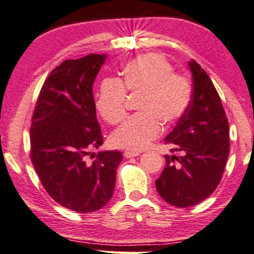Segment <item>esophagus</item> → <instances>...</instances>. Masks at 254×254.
Instances as JSON below:
<instances>
[{
  "instance_id": "1",
  "label": "esophagus",
  "mask_w": 254,
  "mask_h": 254,
  "mask_svg": "<svg viewBox=\"0 0 254 254\" xmlns=\"http://www.w3.org/2000/svg\"><path fill=\"white\" fill-rule=\"evenodd\" d=\"M140 155L139 152H134V151H125L124 152V156L125 158H133V156H137Z\"/></svg>"
}]
</instances>
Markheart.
Listing matches in <instances>:
<instances>
[{
	"label": "heart",
	"mask_w": 254,
	"mask_h": 254,
	"mask_svg": "<svg viewBox=\"0 0 254 254\" xmlns=\"http://www.w3.org/2000/svg\"><path fill=\"white\" fill-rule=\"evenodd\" d=\"M127 93H140L139 113L124 122L112 134L119 148L140 151L160 135L162 124H175L187 112L192 100V84L186 76L173 73L164 56L149 53L129 61L121 77L105 79L95 98V107L105 121L118 125L126 117Z\"/></svg>",
	"instance_id": "b5f03b06"
}]
</instances>
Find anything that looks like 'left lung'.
I'll use <instances>...</instances> for the list:
<instances>
[{"mask_svg": "<svg viewBox=\"0 0 254 254\" xmlns=\"http://www.w3.org/2000/svg\"><path fill=\"white\" fill-rule=\"evenodd\" d=\"M192 100L165 142L180 156L165 155L155 186L166 202L190 207L208 198L223 177L230 154L228 121L213 82L198 62L189 61Z\"/></svg>", "mask_w": 254, "mask_h": 254, "instance_id": "8db88e82", "label": "left lung"}]
</instances>
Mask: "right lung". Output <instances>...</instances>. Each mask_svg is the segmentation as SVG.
<instances>
[{"mask_svg":"<svg viewBox=\"0 0 254 254\" xmlns=\"http://www.w3.org/2000/svg\"><path fill=\"white\" fill-rule=\"evenodd\" d=\"M106 59L89 54L58 65L41 88L31 121L30 158L41 183L56 202L80 213L111 200L122 161L119 151L88 160L90 149L103 143L93 83Z\"/></svg>","mask_w":254,"mask_h":254,"instance_id":"add662e5","label":"right lung"}]
</instances>
